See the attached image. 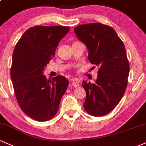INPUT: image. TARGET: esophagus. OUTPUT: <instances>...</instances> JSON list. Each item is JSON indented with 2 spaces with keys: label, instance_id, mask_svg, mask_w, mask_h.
<instances>
[{
  "label": "esophagus",
  "instance_id": "1",
  "mask_svg": "<svg viewBox=\"0 0 146 146\" xmlns=\"http://www.w3.org/2000/svg\"><path fill=\"white\" fill-rule=\"evenodd\" d=\"M72 82H72V86H73V87H78V86H79V83H80V81H79V80L78 79H73V80H72Z\"/></svg>",
  "mask_w": 146,
  "mask_h": 146
}]
</instances>
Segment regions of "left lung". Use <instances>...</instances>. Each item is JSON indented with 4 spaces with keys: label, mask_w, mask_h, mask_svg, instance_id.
Listing matches in <instances>:
<instances>
[{
    "label": "left lung",
    "mask_w": 146,
    "mask_h": 146,
    "mask_svg": "<svg viewBox=\"0 0 146 146\" xmlns=\"http://www.w3.org/2000/svg\"><path fill=\"white\" fill-rule=\"evenodd\" d=\"M74 33L86 46L91 63L99 68L95 83L82 82L86 94L83 106L91 116H103L116 107L125 91L129 72L125 48L108 25L84 24L76 27Z\"/></svg>",
    "instance_id": "obj_1"
}]
</instances>
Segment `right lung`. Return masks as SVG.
Returning <instances> with one entry per match:
<instances>
[{"label": "right lung", "instance_id": "obj_1", "mask_svg": "<svg viewBox=\"0 0 146 146\" xmlns=\"http://www.w3.org/2000/svg\"><path fill=\"white\" fill-rule=\"evenodd\" d=\"M68 31L69 27L35 26L23 33L14 48L11 80L16 98L24 113L36 121L54 117L68 87L64 76L48 80L43 73Z\"/></svg>", "mask_w": 146, "mask_h": 146}]
</instances>
